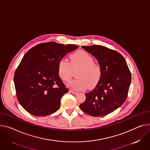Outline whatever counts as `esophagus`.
Here are the masks:
<instances>
[{
    "label": "esophagus",
    "mask_w": 150,
    "mask_h": 150,
    "mask_svg": "<svg viewBox=\"0 0 150 150\" xmlns=\"http://www.w3.org/2000/svg\"><path fill=\"white\" fill-rule=\"evenodd\" d=\"M70 92H71L72 93H73V94H74V95H76V94H78V92H74V91H70Z\"/></svg>",
    "instance_id": "obj_1"
}]
</instances>
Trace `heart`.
<instances>
[{
  "instance_id": "1",
  "label": "heart",
  "mask_w": 150,
  "mask_h": 150,
  "mask_svg": "<svg viewBox=\"0 0 150 150\" xmlns=\"http://www.w3.org/2000/svg\"><path fill=\"white\" fill-rule=\"evenodd\" d=\"M70 63L63 58L58 64V73L63 81L71 79L72 69L79 68L76 78L68 83V86L75 91H81L96 86L102 74L101 68L94 62L93 58L85 51H78L70 55Z\"/></svg>"
}]
</instances>
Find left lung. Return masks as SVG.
<instances>
[{
	"label": "left lung",
	"mask_w": 150,
	"mask_h": 150,
	"mask_svg": "<svg viewBox=\"0 0 150 150\" xmlns=\"http://www.w3.org/2000/svg\"><path fill=\"white\" fill-rule=\"evenodd\" d=\"M82 48L96 58L102 74L95 88L85 93L86 100L79 107L92 116H105L125 101L132 81L130 71L124 57L114 50L100 45Z\"/></svg>",
	"instance_id": "8db88e82"
}]
</instances>
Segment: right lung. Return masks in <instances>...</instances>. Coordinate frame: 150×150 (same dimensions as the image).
<instances>
[{"label":"right lung","mask_w":150,"mask_h":150,"mask_svg":"<svg viewBox=\"0 0 150 150\" xmlns=\"http://www.w3.org/2000/svg\"><path fill=\"white\" fill-rule=\"evenodd\" d=\"M75 45L47 42L35 46L24 55L14 74L18 101L30 114L45 116L57 112L69 90L59 78L58 64Z\"/></svg>","instance_id":"right-lung-1"}]
</instances>
